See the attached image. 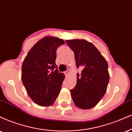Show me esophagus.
Returning <instances> with one entry per match:
<instances>
[{
	"label": "esophagus",
	"mask_w": 132,
	"mask_h": 132,
	"mask_svg": "<svg viewBox=\"0 0 132 132\" xmlns=\"http://www.w3.org/2000/svg\"><path fill=\"white\" fill-rule=\"evenodd\" d=\"M69 72H70V71H69V70H67V71H66L64 72V74H65V75H66V76H67V75L69 74Z\"/></svg>",
	"instance_id": "34e87169"
}]
</instances>
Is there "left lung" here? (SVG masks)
Masks as SVG:
<instances>
[{
	"label": "left lung",
	"instance_id": "left-lung-1",
	"mask_svg": "<svg viewBox=\"0 0 132 132\" xmlns=\"http://www.w3.org/2000/svg\"><path fill=\"white\" fill-rule=\"evenodd\" d=\"M74 52L77 67L83 68L77 74V83L71 90L74 104L81 109L88 110L99 102L109 82L108 63L92 43L85 39L66 40Z\"/></svg>",
	"mask_w": 132,
	"mask_h": 132
}]
</instances>
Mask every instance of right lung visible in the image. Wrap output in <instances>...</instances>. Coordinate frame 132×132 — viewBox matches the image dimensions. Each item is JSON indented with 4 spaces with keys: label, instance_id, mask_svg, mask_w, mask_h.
Segmentation results:
<instances>
[{
    "label": "right lung",
    "instance_id": "right-lung-1",
    "mask_svg": "<svg viewBox=\"0 0 132 132\" xmlns=\"http://www.w3.org/2000/svg\"><path fill=\"white\" fill-rule=\"evenodd\" d=\"M64 43L57 37L46 36L33 46L23 61L22 81L38 105H52L60 92L65 77L56 67V50Z\"/></svg>",
    "mask_w": 132,
    "mask_h": 132
}]
</instances>
